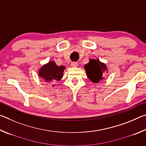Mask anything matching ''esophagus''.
Returning <instances> with one entry per match:
<instances>
[{
	"instance_id": "34e87169",
	"label": "esophagus",
	"mask_w": 146,
	"mask_h": 146,
	"mask_svg": "<svg viewBox=\"0 0 146 146\" xmlns=\"http://www.w3.org/2000/svg\"><path fill=\"white\" fill-rule=\"evenodd\" d=\"M71 65L73 68H76L78 66V64L77 62H71Z\"/></svg>"
}]
</instances>
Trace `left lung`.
<instances>
[{"label": "left lung", "instance_id": "obj_1", "mask_svg": "<svg viewBox=\"0 0 146 146\" xmlns=\"http://www.w3.org/2000/svg\"><path fill=\"white\" fill-rule=\"evenodd\" d=\"M86 75L90 80L94 83H97L100 80L104 79L103 75L104 73H108V68L106 64L98 60L90 59V62L84 66Z\"/></svg>", "mask_w": 146, "mask_h": 146}]
</instances>
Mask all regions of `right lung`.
<instances>
[{"label":"right lung","mask_w":146,"mask_h":146,"mask_svg":"<svg viewBox=\"0 0 146 146\" xmlns=\"http://www.w3.org/2000/svg\"><path fill=\"white\" fill-rule=\"evenodd\" d=\"M65 69V66H58L55 62L50 61L40 68L38 75L46 82L51 83L53 81L60 80L63 77V73Z\"/></svg>","instance_id":"add662e5"}]
</instances>
